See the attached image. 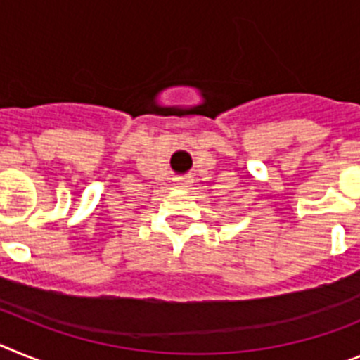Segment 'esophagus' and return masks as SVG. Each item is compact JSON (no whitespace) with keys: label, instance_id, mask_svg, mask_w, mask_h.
<instances>
[{"label":"esophagus","instance_id":"1","mask_svg":"<svg viewBox=\"0 0 360 360\" xmlns=\"http://www.w3.org/2000/svg\"><path fill=\"white\" fill-rule=\"evenodd\" d=\"M190 183H192V179H190V177H177V179H176V184H177V186H181V188L188 186Z\"/></svg>","mask_w":360,"mask_h":360}]
</instances>
